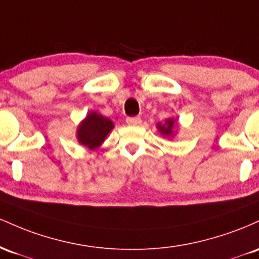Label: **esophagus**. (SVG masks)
Wrapping results in <instances>:
<instances>
[{"instance_id": "obj_1", "label": "esophagus", "mask_w": 259, "mask_h": 259, "mask_svg": "<svg viewBox=\"0 0 259 259\" xmlns=\"http://www.w3.org/2000/svg\"><path fill=\"white\" fill-rule=\"evenodd\" d=\"M126 121L130 126H139L142 123L141 117H128Z\"/></svg>"}]
</instances>
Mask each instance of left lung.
<instances>
[{"instance_id": "left-lung-1", "label": "left lung", "mask_w": 259, "mask_h": 259, "mask_svg": "<svg viewBox=\"0 0 259 259\" xmlns=\"http://www.w3.org/2000/svg\"><path fill=\"white\" fill-rule=\"evenodd\" d=\"M175 126H176V120L175 118L170 117L167 120H165V122H158L156 123V128H158L159 133L162 136V137L166 138H172L174 136L176 135L175 132Z\"/></svg>"}]
</instances>
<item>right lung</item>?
<instances>
[{
  "instance_id": "add662e5",
  "label": "right lung",
  "mask_w": 259,
  "mask_h": 259,
  "mask_svg": "<svg viewBox=\"0 0 259 259\" xmlns=\"http://www.w3.org/2000/svg\"><path fill=\"white\" fill-rule=\"evenodd\" d=\"M114 122L105 116L91 111L77 127L78 143L91 150H95L104 143L109 133L114 130Z\"/></svg>"
}]
</instances>
